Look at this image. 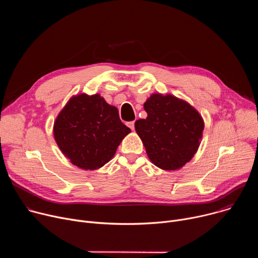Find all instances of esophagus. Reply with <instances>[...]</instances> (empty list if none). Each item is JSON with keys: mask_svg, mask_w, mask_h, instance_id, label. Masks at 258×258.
I'll list each match as a JSON object with an SVG mask.
<instances>
[{"mask_svg": "<svg viewBox=\"0 0 258 258\" xmlns=\"http://www.w3.org/2000/svg\"><path fill=\"white\" fill-rule=\"evenodd\" d=\"M126 125H127L132 131L135 130V121H128V122L126 123Z\"/></svg>", "mask_w": 258, "mask_h": 258, "instance_id": "obj_1", "label": "esophagus"}]
</instances>
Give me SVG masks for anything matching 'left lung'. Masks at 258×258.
Segmentation results:
<instances>
[{"label": "left lung", "instance_id": "1", "mask_svg": "<svg viewBox=\"0 0 258 258\" xmlns=\"http://www.w3.org/2000/svg\"><path fill=\"white\" fill-rule=\"evenodd\" d=\"M148 114L135 128L154 165L175 170L189 162L197 152L204 122L197 110L172 95L152 94L144 104Z\"/></svg>", "mask_w": 258, "mask_h": 258}]
</instances>
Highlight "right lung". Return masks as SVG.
I'll use <instances>...</instances> for the list:
<instances>
[{"mask_svg":"<svg viewBox=\"0 0 258 258\" xmlns=\"http://www.w3.org/2000/svg\"><path fill=\"white\" fill-rule=\"evenodd\" d=\"M130 133L117 108L99 94L72 97L54 123V138L62 153L72 164L90 170L111 160Z\"/></svg>","mask_w":258,"mask_h":258,"instance_id":"obj_1","label":"right lung"}]
</instances>
